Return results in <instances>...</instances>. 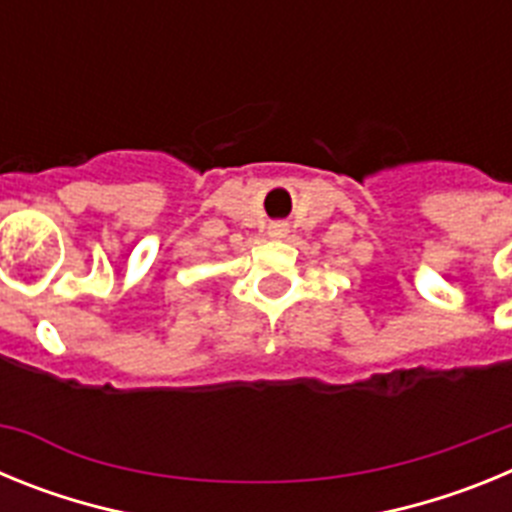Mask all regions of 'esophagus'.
I'll list each match as a JSON object with an SVG mask.
<instances>
[{
	"label": "esophagus",
	"instance_id": "obj_1",
	"mask_svg": "<svg viewBox=\"0 0 512 512\" xmlns=\"http://www.w3.org/2000/svg\"><path fill=\"white\" fill-rule=\"evenodd\" d=\"M269 235H271V238H284V235H287V225H284V223H271L269 225Z\"/></svg>",
	"mask_w": 512,
	"mask_h": 512
}]
</instances>
